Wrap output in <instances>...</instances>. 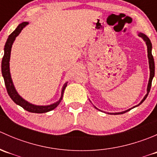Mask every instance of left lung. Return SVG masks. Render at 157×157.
Instances as JSON below:
<instances>
[{
    "instance_id": "1",
    "label": "left lung",
    "mask_w": 157,
    "mask_h": 157,
    "mask_svg": "<svg viewBox=\"0 0 157 157\" xmlns=\"http://www.w3.org/2000/svg\"><path fill=\"white\" fill-rule=\"evenodd\" d=\"M138 36H140V38H142V39H143V40L145 42H146V45H147V56H148L149 67H150V78H149L148 85H147V94L145 95L144 97V99H142L141 101H140V103H139L138 105H135V106H134V107H133V108L128 109V110L124 111V112H114V113H109V112H108V114H112V115H118V114H124V113H125V112H128V111H130V110H131V109H132L135 108V107L138 106V105H140V104H141L142 102H143L144 101L145 99H146V98L147 97V96H148V94H149V92H150V87H151L152 80H153V77H154V74H155L154 59H153V55H152V43H151V42H150V39H149V38L147 37L146 35L144 34V33H138ZM94 107L96 109H98V110L101 111L100 109H97L96 106H94Z\"/></svg>"
}]
</instances>
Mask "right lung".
Segmentation results:
<instances>
[{
	"instance_id": "obj_1",
	"label": "right lung",
	"mask_w": 157,
	"mask_h": 157,
	"mask_svg": "<svg viewBox=\"0 0 157 157\" xmlns=\"http://www.w3.org/2000/svg\"><path fill=\"white\" fill-rule=\"evenodd\" d=\"M29 24V22H23V23L19 24L17 29L14 30L12 33L9 36L8 39H7V42H6L5 45H4V55L3 57L2 62H1V72H2V76L4 77V83H5L6 88H7V91L8 95L10 96L13 101L15 102L17 105H20L22 108H23L25 110L28 111L29 112H33V113H45V112H50V111L53 110L59 105L61 102V99H62L63 94H64V91L65 90L66 86H67V83H65L63 86L62 90H61V97H60L59 100L57 101L55 103L50 104L48 105H37L32 104L30 102H27L23 98L19 95L17 93V90H16L15 86H14L13 83L12 78H11L10 71V52L11 48L13 42L15 41L16 37L18 36V35L21 33L23 28Z\"/></svg>"
}]
</instances>
